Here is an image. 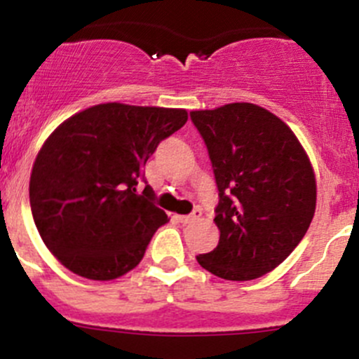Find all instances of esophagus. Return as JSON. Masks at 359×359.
<instances>
[{"label":"esophagus","instance_id":"obj_1","mask_svg":"<svg viewBox=\"0 0 359 359\" xmlns=\"http://www.w3.org/2000/svg\"><path fill=\"white\" fill-rule=\"evenodd\" d=\"M197 218H201L199 210H196L194 213H190V215H180V217H177V220L182 222V224H192V222H196Z\"/></svg>","mask_w":359,"mask_h":359}]
</instances>
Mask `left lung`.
<instances>
[{"instance_id":"left-lung-1","label":"left lung","mask_w":359,"mask_h":359,"mask_svg":"<svg viewBox=\"0 0 359 359\" xmlns=\"http://www.w3.org/2000/svg\"><path fill=\"white\" fill-rule=\"evenodd\" d=\"M208 146L217 248L197 262L224 280L266 275L298 247L316 213V172L294 132L268 109L234 102L190 112Z\"/></svg>"}]
</instances>
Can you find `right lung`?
I'll list each match as a JSON object with an SVG mask.
<instances>
[{
  "mask_svg": "<svg viewBox=\"0 0 359 359\" xmlns=\"http://www.w3.org/2000/svg\"><path fill=\"white\" fill-rule=\"evenodd\" d=\"M189 119L185 109L98 104L46 139L29 177L33 220L46 247L75 275L114 280L134 269L169 222L142 165Z\"/></svg>",
  "mask_w": 359,
  "mask_h": 359,
  "instance_id": "obj_1",
  "label": "right lung"
}]
</instances>
